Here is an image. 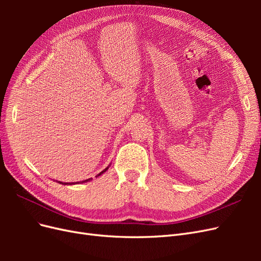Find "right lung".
Masks as SVG:
<instances>
[{
  "instance_id": "right-lung-1",
  "label": "right lung",
  "mask_w": 261,
  "mask_h": 261,
  "mask_svg": "<svg viewBox=\"0 0 261 261\" xmlns=\"http://www.w3.org/2000/svg\"><path fill=\"white\" fill-rule=\"evenodd\" d=\"M108 169H109V167L106 168L102 172H100L97 176H100L101 174H103V173H105ZM90 179H91V178H88V179H85V180H83V181H76V183H62V181H59V183H60V184H64V185H73V184H78V183H85V181H88V180H90Z\"/></svg>"
}]
</instances>
